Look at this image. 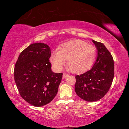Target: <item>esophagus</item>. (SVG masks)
I'll list each match as a JSON object with an SVG mask.
<instances>
[{"instance_id": "1", "label": "esophagus", "mask_w": 129, "mask_h": 129, "mask_svg": "<svg viewBox=\"0 0 129 129\" xmlns=\"http://www.w3.org/2000/svg\"><path fill=\"white\" fill-rule=\"evenodd\" d=\"M69 75H68V74H67V73H64L63 74V78H67V77H69Z\"/></svg>"}]
</instances>
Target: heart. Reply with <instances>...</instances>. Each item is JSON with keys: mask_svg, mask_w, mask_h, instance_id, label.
I'll return each instance as SVG.
<instances>
[{"mask_svg": "<svg viewBox=\"0 0 129 129\" xmlns=\"http://www.w3.org/2000/svg\"><path fill=\"white\" fill-rule=\"evenodd\" d=\"M96 48L81 40H72L61 45L58 52H54L51 61L54 67L61 69L67 60V65L74 73L87 71L92 66L96 57Z\"/></svg>", "mask_w": 129, "mask_h": 129, "instance_id": "heart-1", "label": "heart"}]
</instances>
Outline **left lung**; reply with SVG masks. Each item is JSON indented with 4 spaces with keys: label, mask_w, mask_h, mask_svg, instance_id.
<instances>
[{
    "label": "left lung",
    "mask_w": 129,
    "mask_h": 129,
    "mask_svg": "<svg viewBox=\"0 0 129 129\" xmlns=\"http://www.w3.org/2000/svg\"><path fill=\"white\" fill-rule=\"evenodd\" d=\"M97 49L96 61L91 69L76 76L75 91L78 97L88 102L101 99L108 93L114 76V60L102 43L93 40Z\"/></svg>",
    "instance_id": "8db88e82"
}]
</instances>
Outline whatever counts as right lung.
I'll return each instance as SVG.
<instances>
[{"label":"right lung","mask_w":129,"mask_h":129,"mask_svg":"<svg viewBox=\"0 0 129 129\" xmlns=\"http://www.w3.org/2000/svg\"><path fill=\"white\" fill-rule=\"evenodd\" d=\"M51 49L34 43L23 50L15 65L14 79L21 97L35 106L49 103L57 94L62 73L51 70Z\"/></svg>","instance_id":"obj_1"}]
</instances>
